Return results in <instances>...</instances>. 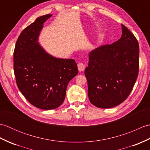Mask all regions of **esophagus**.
<instances>
[{"label": "esophagus", "instance_id": "obj_1", "mask_svg": "<svg viewBox=\"0 0 150 150\" xmlns=\"http://www.w3.org/2000/svg\"><path fill=\"white\" fill-rule=\"evenodd\" d=\"M85 69V65L83 63H79L78 64V69L79 71H84V69Z\"/></svg>", "mask_w": 150, "mask_h": 150}]
</instances>
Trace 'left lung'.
Instances as JSON below:
<instances>
[{
  "label": "left lung",
  "instance_id": "left-lung-1",
  "mask_svg": "<svg viewBox=\"0 0 150 150\" xmlns=\"http://www.w3.org/2000/svg\"><path fill=\"white\" fill-rule=\"evenodd\" d=\"M122 36L89 53L84 74L90 103L100 108H110L122 103L131 93L139 67V46L133 33L123 24Z\"/></svg>",
  "mask_w": 150,
  "mask_h": 150
}]
</instances>
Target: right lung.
I'll return each mask as SVG.
<instances>
[{
  "label": "right lung",
  "mask_w": 150,
  "mask_h": 150,
  "mask_svg": "<svg viewBox=\"0 0 150 150\" xmlns=\"http://www.w3.org/2000/svg\"><path fill=\"white\" fill-rule=\"evenodd\" d=\"M52 15L38 17L19 35L13 53L17 86L30 103L45 110L59 107L67 86L78 74L73 59H59L47 53L38 42L43 24Z\"/></svg>",
  "instance_id": "right-lung-1"
}]
</instances>
